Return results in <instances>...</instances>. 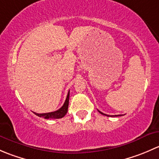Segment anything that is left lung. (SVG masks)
<instances>
[{"mask_svg":"<svg viewBox=\"0 0 159 159\" xmlns=\"http://www.w3.org/2000/svg\"><path fill=\"white\" fill-rule=\"evenodd\" d=\"M99 111V112H100V113H101V114H102V115H106V116H108V117H109V115H106V114H104V113H102V112H101V111ZM115 116H116V117H117V116H120V115H115ZM111 117H114V116H113V115H112V116H111Z\"/></svg>","mask_w":159,"mask_h":159,"instance_id":"obj_1","label":"left lung"}]
</instances>
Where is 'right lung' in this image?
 <instances>
[{
  "mask_svg": "<svg viewBox=\"0 0 159 159\" xmlns=\"http://www.w3.org/2000/svg\"><path fill=\"white\" fill-rule=\"evenodd\" d=\"M69 94H70V91H68V95H67V98H66V100H65L63 106H62L61 108H59L58 110L53 112H48V113L38 114V113H35V112H34V113L36 115H38V117L46 118V119H48V118L55 119V118H63V117L66 115L67 112H68V104H69Z\"/></svg>",
  "mask_w": 159,
  "mask_h": 159,
  "instance_id": "1",
  "label": "right lung"
}]
</instances>
